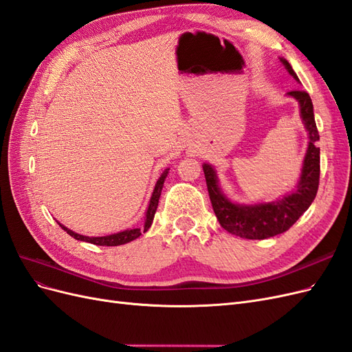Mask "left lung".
Segmentation results:
<instances>
[{
    "mask_svg": "<svg viewBox=\"0 0 352 352\" xmlns=\"http://www.w3.org/2000/svg\"><path fill=\"white\" fill-rule=\"evenodd\" d=\"M280 61L291 76H294L295 80H300L289 63L285 58H280ZM287 95L300 102L301 119L310 138L300 182L292 194L274 202H263V204L254 206L235 204L221 192L214 168L210 164L202 166L212 210L216 212L220 226L232 235L245 239H265L279 235L304 214L316 198L318 180H320V148L316 144L320 136H318L314 120L313 102L305 91H291Z\"/></svg>",
    "mask_w": 352,
    "mask_h": 352,
    "instance_id": "1",
    "label": "left lung"
}]
</instances>
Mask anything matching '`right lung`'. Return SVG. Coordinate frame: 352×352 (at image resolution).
Wrapping results in <instances>:
<instances>
[{"mask_svg":"<svg viewBox=\"0 0 352 352\" xmlns=\"http://www.w3.org/2000/svg\"><path fill=\"white\" fill-rule=\"evenodd\" d=\"M170 168H166L163 175L160 176V179L157 180L155 184V188H154V192L151 195V199H150V206H148V210H146V214H145V225H144V229H127V230H123V232H119V233H113V235H107V236H98V238H89V236H83V235H79V233H74L73 230L67 229L66 226L60 225V228L63 230H66L70 236H73L74 239L78 241H83V242H89V243H94V245H101V247H117V245H123V243H127L131 242L136 238H140L142 233H145L148 229H150L151 223L154 220V214L157 211V206H158V199H160V195H162V189H163V185H164V180H166V176L168 173Z\"/></svg>","mask_w":352,"mask_h":352,"instance_id":"1","label":"right lung"}]
</instances>
